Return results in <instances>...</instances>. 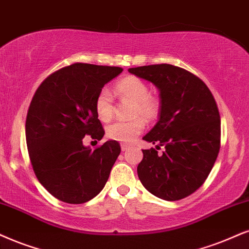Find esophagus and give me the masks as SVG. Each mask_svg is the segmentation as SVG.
Returning <instances> with one entry per match:
<instances>
[{
  "label": "esophagus",
  "instance_id": "1",
  "mask_svg": "<svg viewBox=\"0 0 249 249\" xmlns=\"http://www.w3.org/2000/svg\"><path fill=\"white\" fill-rule=\"evenodd\" d=\"M121 148H122V152H126L128 148H130V144H127V143H122V144H121Z\"/></svg>",
  "mask_w": 249,
  "mask_h": 249
}]
</instances>
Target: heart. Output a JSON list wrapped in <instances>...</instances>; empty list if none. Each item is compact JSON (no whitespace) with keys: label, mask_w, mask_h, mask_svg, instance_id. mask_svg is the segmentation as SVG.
Listing matches in <instances>:
<instances>
[{"label":"heart","mask_w":249,"mask_h":249,"mask_svg":"<svg viewBox=\"0 0 249 249\" xmlns=\"http://www.w3.org/2000/svg\"><path fill=\"white\" fill-rule=\"evenodd\" d=\"M116 93L122 99L133 102L131 109V121H117L106 127V134L110 139L131 142L144 128V122H152L160 114V102L150 95L149 87L138 77H126L116 84ZM95 111L100 121L108 122L114 115V99L107 88L99 92L95 99ZM141 117L143 118H141Z\"/></svg>","instance_id":"obj_1"}]
</instances>
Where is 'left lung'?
I'll return each mask as SVG.
<instances>
[{
    "mask_svg": "<svg viewBox=\"0 0 249 249\" xmlns=\"http://www.w3.org/2000/svg\"><path fill=\"white\" fill-rule=\"evenodd\" d=\"M128 72L160 90L159 122L142 138L164 146L162 155L143 149L138 177L160 199L177 201L199 188L221 147V117L212 92L200 78L171 64L144 65Z\"/></svg>",
    "mask_w": 249,
    "mask_h": 249,
    "instance_id": "1",
    "label": "left lung"
}]
</instances>
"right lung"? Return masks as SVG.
<instances>
[{"mask_svg": "<svg viewBox=\"0 0 249 249\" xmlns=\"http://www.w3.org/2000/svg\"><path fill=\"white\" fill-rule=\"evenodd\" d=\"M122 71L74 63L47 77L31 101L25 125L31 163L37 180L63 202L79 204L95 197L121 153L115 140L92 150L83 139L105 135L95 99Z\"/></svg>", "mask_w": 249, "mask_h": 249, "instance_id": "add662e5", "label": "right lung"}]
</instances>
